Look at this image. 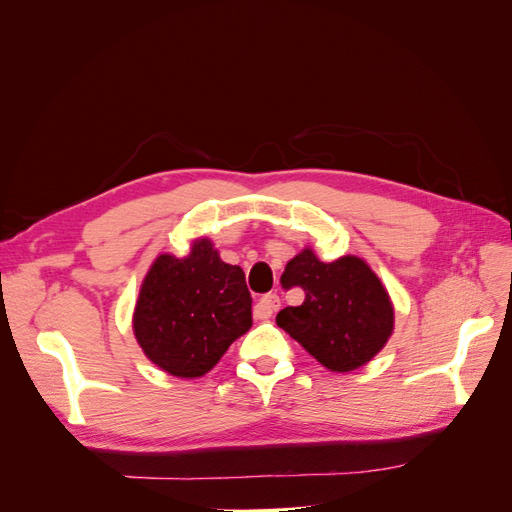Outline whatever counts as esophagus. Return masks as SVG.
I'll return each mask as SVG.
<instances>
[{
	"instance_id": "obj_1",
	"label": "esophagus",
	"mask_w": 512,
	"mask_h": 512,
	"mask_svg": "<svg viewBox=\"0 0 512 512\" xmlns=\"http://www.w3.org/2000/svg\"><path fill=\"white\" fill-rule=\"evenodd\" d=\"M275 309H280V297L277 294L269 292L265 297H260L258 303L254 305V318L256 320H267L273 316Z\"/></svg>"
}]
</instances>
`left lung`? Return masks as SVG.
Returning a JSON list of instances; mask_svg holds the SVG:
<instances>
[{
  "instance_id": "1",
  "label": "left lung",
  "mask_w": 512,
  "mask_h": 512,
  "mask_svg": "<svg viewBox=\"0 0 512 512\" xmlns=\"http://www.w3.org/2000/svg\"><path fill=\"white\" fill-rule=\"evenodd\" d=\"M282 286H301L305 301L284 307L275 318L277 327L337 374L369 363L393 335V301L359 256L322 262L305 247L288 260Z\"/></svg>"
}]
</instances>
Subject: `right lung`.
<instances>
[{
	"instance_id": "obj_1",
	"label": "right lung",
	"mask_w": 512,
	"mask_h": 512,
	"mask_svg": "<svg viewBox=\"0 0 512 512\" xmlns=\"http://www.w3.org/2000/svg\"><path fill=\"white\" fill-rule=\"evenodd\" d=\"M252 327V294L243 269L200 237L190 254H160L138 290L132 329L147 359L177 378L211 371Z\"/></svg>"
}]
</instances>
